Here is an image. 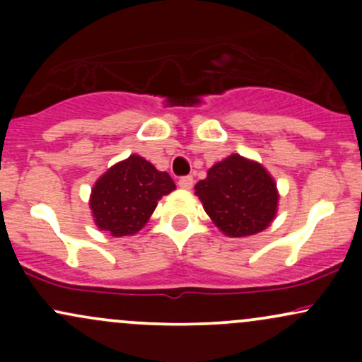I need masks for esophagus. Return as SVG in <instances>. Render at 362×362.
Listing matches in <instances>:
<instances>
[{
	"mask_svg": "<svg viewBox=\"0 0 362 362\" xmlns=\"http://www.w3.org/2000/svg\"><path fill=\"white\" fill-rule=\"evenodd\" d=\"M178 185H180L182 189H190V187L194 185V178L190 175L180 177V178H178Z\"/></svg>",
	"mask_w": 362,
	"mask_h": 362,
	"instance_id": "1",
	"label": "esophagus"
}]
</instances>
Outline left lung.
Returning <instances> with one entry per match:
<instances>
[{"instance_id": "left-lung-1", "label": "left lung", "mask_w": 362, "mask_h": 362, "mask_svg": "<svg viewBox=\"0 0 362 362\" xmlns=\"http://www.w3.org/2000/svg\"><path fill=\"white\" fill-rule=\"evenodd\" d=\"M195 194L216 226L228 236H248L265 230L277 211V189L267 170L240 155L209 168Z\"/></svg>"}]
</instances>
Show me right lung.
Segmentation results:
<instances>
[{
  "mask_svg": "<svg viewBox=\"0 0 362 362\" xmlns=\"http://www.w3.org/2000/svg\"><path fill=\"white\" fill-rule=\"evenodd\" d=\"M175 189L167 172H158L138 155L114 165L91 190L90 207L97 226L112 236L138 233L163 195Z\"/></svg>",
  "mask_w": 362,
  "mask_h": 362,
  "instance_id": "right-lung-1",
  "label": "right lung"
}]
</instances>
